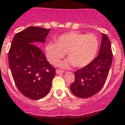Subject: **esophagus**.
<instances>
[{
    "instance_id": "esophagus-1",
    "label": "esophagus",
    "mask_w": 125,
    "mask_h": 125,
    "mask_svg": "<svg viewBox=\"0 0 125 125\" xmlns=\"http://www.w3.org/2000/svg\"><path fill=\"white\" fill-rule=\"evenodd\" d=\"M64 71H63V70H56V73L57 74H60V73H64Z\"/></svg>"
}]
</instances>
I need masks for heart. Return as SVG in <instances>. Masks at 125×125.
Returning <instances> with one entry per match:
<instances>
[{
  "label": "heart",
  "instance_id": "obj_1",
  "mask_svg": "<svg viewBox=\"0 0 125 125\" xmlns=\"http://www.w3.org/2000/svg\"><path fill=\"white\" fill-rule=\"evenodd\" d=\"M98 48L99 40L95 34L72 31L60 36L56 43H48L45 53L52 64H56L67 52L69 59L60 63V66L67 67L73 64L76 67L82 68L94 60Z\"/></svg>",
  "mask_w": 125,
  "mask_h": 125
}]
</instances>
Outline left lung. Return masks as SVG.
<instances>
[{"mask_svg": "<svg viewBox=\"0 0 125 125\" xmlns=\"http://www.w3.org/2000/svg\"><path fill=\"white\" fill-rule=\"evenodd\" d=\"M112 58L109 39L106 34H102L98 56L87 66L74 73L75 79L70 87L71 92L82 98L92 97L98 93L107 80Z\"/></svg>", "mask_w": 125, "mask_h": 125, "instance_id": "8db88e82", "label": "left lung"}]
</instances>
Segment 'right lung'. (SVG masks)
Instances as JSON below:
<instances>
[{
    "instance_id": "obj_1",
    "label": "right lung",
    "mask_w": 125,
    "mask_h": 125,
    "mask_svg": "<svg viewBox=\"0 0 125 125\" xmlns=\"http://www.w3.org/2000/svg\"><path fill=\"white\" fill-rule=\"evenodd\" d=\"M50 29L29 27L16 33L8 52V62L16 86L25 97L39 100L50 92L56 69L39 47Z\"/></svg>"
}]
</instances>
